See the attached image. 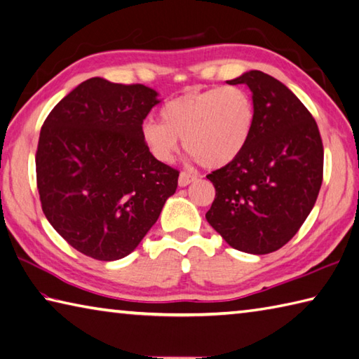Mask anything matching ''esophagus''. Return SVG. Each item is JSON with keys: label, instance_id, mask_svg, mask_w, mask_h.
I'll return each instance as SVG.
<instances>
[{"label": "esophagus", "instance_id": "esophagus-1", "mask_svg": "<svg viewBox=\"0 0 359 359\" xmlns=\"http://www.w3.org/2000/svg\"><path fill=\"white\" fill-rule=\"evenodd\" d=\"M196 179V175H193V174H189V172H180V175H179V187H187V185H189L191 184V182H194Z\"/></svg>", "mask_w": 359, "mask_h": 359}]
</instances>
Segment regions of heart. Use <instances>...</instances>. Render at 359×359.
<instances>
[{"instance_id":"1","label":"heart","mask_w":359,"mask_h":359,"mask_svg":"<svg viewBox=\"0 0 359 359\" xmlns=\"http://www.w3.org/2000/svg\"><path fill=\"white\" fill-rule=\"evenodd\" d=\"M161 121L146 119L142 138L154 158L168 163L184 138L185 151L208 170L241 156L255 128V104L249 91L227 86L188 91L168 101Z\"/></svg>"}]
</instances>
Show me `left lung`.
I'll list each match as a JSON object with an SVG mask.
<instances>
[{
    "label": "left lung",
    "instance_id": "obj_1",
    "mask_svg": "<svg viewBox=\"0 0 359 359\" xmlns=\"http://www.w3.org/2000/svg\"><path fill=\"white\" fill-rule=\"evenodd\" d=\"M245 83L255 104V128L241 156L207 175L216 189L205 217L231 248L276 252L297 233L318 199L324 146L310 111L276 77L252 69Z\"/></svg>",
    "mask_w": 359,
    "mask_h": 359
}]
</instances>
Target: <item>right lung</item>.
<instances>
[{"label":"right lung","instance_id":"add662e5","mask_svg":"<svg viewBox=\"0 0 359 359\" xmlns=\"http://www.w3.org/2000/svg\"><path fill=\"white\" fill-rule=\"evenodd\" d=\"M158 93L142 83L91 77L51 110L35 171L41 210L81 254L114 262L135 250L175 193L179 171L142 138Z\"/></svg>","mask_w":359,"mask_h":359}]
</instances>
